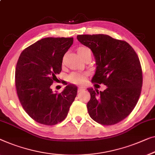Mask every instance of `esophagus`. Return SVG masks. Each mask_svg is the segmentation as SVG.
I'll use <instances>...</instances> for the list:
<instances>
[{
  "mask_svg": "<svg viewBox=\"0 0 155 155\" xmlns=\"http://www.w3.org/2000/svg\"><path fill=\"white\" fill-rule=\"evenodd\" d=\"M84 89L82 88V87H80V88H78V92H82V91H84Z\"/></svg>",
  "mask_w": 155,
  "mask_h": 155,
  "instance_id": "obj_1",
  "label": "esophagus"
}]
</instances>
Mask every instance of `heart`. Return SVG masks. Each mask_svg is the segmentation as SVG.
<instances>
[{"instance_id": "1", "label": "heart", "mask_w": 155, "mask_h": 155, "mask_svg": "<svg viewBox=\"0 0 155 155\" xmlns=\"http://www.w3.org/2000/svg\"><path fill=\"white\" fill-rule=\"evenodd\" d=\"M78 55L82 59H84L87 56H91V51L90 49L85 46H80L77 48ZM87 79V75L84 73L73 72L67 77L69 82L76 85H82L84 84Z\"/></svg>"}]
</instances>
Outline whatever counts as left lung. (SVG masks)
Listing matches in <instances>:
<instances>
[{"mask_svg":"<svg viewBox=\"0 0 155 155\" xmlns=\"http://www.w3.org/2000/svg\"><path fill=\"white\" fill-rule=\"evenodd\" d=\"M77 38L95 57L91 82L107 86L104 91L88 89L89 115L103 125L119 123L134 109L141 93L143 72L137 54L126 41L107 35H78Z\"/></svg>","mask_w":155,"mask_h":155,"instance_id":"obj_1","label":"left lung"}]
</instances>
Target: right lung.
I'll use <instances>...</instances> for the list:
<instances>
[{
  "mask_svg": "<svg viewBox=\"0 0 155 155\" xmlns=\"http://www.w3.org/2000/svg\"><path fill=\"white\" fill-rule=\"evenodd\" d=\"M73 38H45L22 51L15 70V85L24 110L35 122L55 125L66 117L77 96V87L68 84L61 93L51 84L61 71L63 57Z\"/></svg>",
  "mask_w": 155,
  "mask_h": 155,
  "instance_id": "1",
  "label": "right lung"
}]
</instances>
